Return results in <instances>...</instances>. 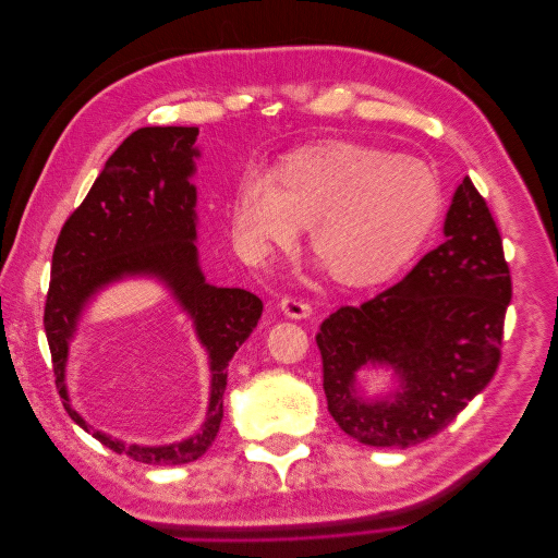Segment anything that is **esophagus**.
Segmentation results:
<instances>
[{"label": "esophagus", "instance_id": "obj_1", "mask_svg": "<svg viewBox=\"0 0 558 558\" xmlns=\"http://www.w3.org/2000/svg\"><path fill=\"white\" fill-rule=\"evenodd\" d=\"M279 307H281L283 316L295 318V320L310 318V314H312V307L307 305V302H305V300H298V298H283V300L279 302Z\"/></svg>", "mask_w": 558, "mask_h": 558}]
</instances>
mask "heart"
Here are the masks:
<instances>
[{"label":"heart","instance_id":"obj_1","mask_svg":"<svg viewBox=\"0 0 558 558\" xmlns=\"http://www.w3.org/2000/svg\"><path fill=\"white\" fill-rule=\"evenodd\" d=\"M442 214V183L426 162L356 142H328L286 158L277 181L248 172L230 223L251 260L291 248L302 226L330 277L367 289L408 265Z\"/></svg>","mask_w":558,"mask_h":558}]
</instances>
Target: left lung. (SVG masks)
I'll return each mask as SVG.
<instances>
[{
  "label": "left lung",
  "mask_w": 558,
  "mask_h": 558,
  "mask_svg": "<svg viewBox=\"0 0 558 558\" xmlns=\"http://www.w3.org/2000/svg\"><path fill=\"white\" fill-rule=\"evenodd\" d=\"M510 300L500 232L465 177L451 197L445 242L400 283L320 324L316 344L337 426L391 449L440 433L494 379ZM373 368H386L392 386L369 395L362 381Z\"/></svg>",
  "instance_id": "1"
}]
</instances>
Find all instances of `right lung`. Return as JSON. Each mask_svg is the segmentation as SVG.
Returning a JSON list of instances; mask_svg holds the SVG:
<instances>
[{"instance_id":"add662e5","label":"right lung","mask_w":558,"mask_h":558,"mask_svg":"<svg viewBox=\"0 0 558 558\" xmlns=\"http://www.w3.org/2000/svg\"><path fill=\"white\" fill-rule=\"evenodd\" d=\"M197 134V128H142L113 150L86 199L62 226L46 295L44 328L66 414L105 447L148 465L191 463L211 447L223 418L228 363L263 314L260 298L244 289H218L199 267L193 183L195 160L202 156ZM125 278L162 282L208 351V416L181 444L128 446L95 432L71 408L65 363L82 312L109 284Z\"/></svg>"}]
</instances>
